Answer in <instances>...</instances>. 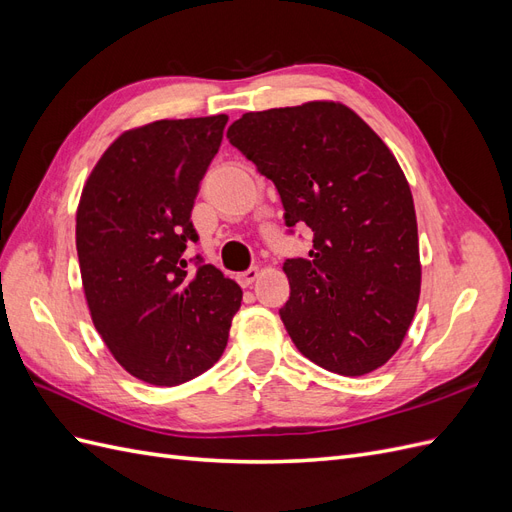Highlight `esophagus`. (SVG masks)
Wrapping results in <instances>:
<instances>
[{"mask_svg": "<svg viewBox=\"0 0 512 512\" xmlns=\"http://www.w3.org/2000/svg\"><path fill=\"white\" fill-rule=\"evenodd\" d=\"M258 275H260L258 267H250L247 271H243V273L237 275V282H239L243 288H247V286H252V284L258 280Z\"/></svg>", "mask_w": 512, "mask_h": 512, "instance_id": "obj_1", "label": "esophagus"}]
</instances>
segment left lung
<instances>
[{
    "instance_id": "1",
    "label": "left lung",
    "mask_w": 512,
    "mask_h": 512,
    "mask_svg": "<svg viewBox=\"0 0 512 512\" xmlns=\"http://www.w3.org/2000/svg\"><path fill=\"white\" fill-rule=\"evenodd\" d=\"M226 136L275 183L286 226L314 232L309 256L284 262L280 316L294 346L333 374L382 367L421 294L414 200L391 149L327 100L245 113Z\"/></svg>"
}]
</instances>
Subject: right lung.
<instances>
[{
    "label": "right lung",
    "instance_id": "add662e5",
    "mask_svg": "<svg viewBox=\"0 0 512 512\" xmlns=\"http://www.w3.org/2000/svg\"><path fill=\"white\" fill-rule=\"evenodd\" d=\"M226 115L162 119L123 132L91 170L76 209V252L94 327L134 378L177 386L222 356L243 292L183 258L192 207Z\"/></svg>",
    "mask_w": 512,
    "mask_h": 512
}]
</instances>
